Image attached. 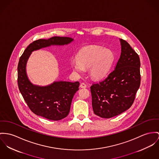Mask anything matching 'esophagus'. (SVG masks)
Here are the masks:
<instances>
[{"instance_id":"1","label":"esophagus","mask_w":159,"mask_h":159,"mask_svg":"<svg viewBox=\"0 0 159 159\" xmlns=\"http://www.w3.org/2000/svg\"><path fill=\"white\" fill-rule=\"evenodd\" d=\"M80 87L82 88H86V85L85 84H84V83H81L80 85Z\"/></svg>"}]
</instances>
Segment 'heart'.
<instances>
[{
  "label": "heart",
  "instance_id": "heart-1",
  "mask_svg": "<svg viewBox=\"0 0 159 159\" xmlns=\"http://www.w3.org/2000/svg\"><path fill=\"white\" fill-rule=\"evenodd\" d=\"M113 52L98 45H88L80 49L77 55V60H73L70 65L75 73L81 74L89 68L90 75L100 79L105 77L114 61Z\"/></svg>",
  "mask_w": 159,
  "mask_h": 159
}]
</instances>
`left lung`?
Here are the masks:
<instances>
[{
	"instance_id": "1",
	"label": "left lung",
	"mask_w": 159,
	"mask_h": 159,
	"mask_svg": "<svg viewBox=\"0 0 159 159\" xmlns=\"http://www.w3.org/2000/svg\"><path fill=\"white\" fill-rule=\"evenodd\" d=\"M121 54L115 69L102 81L90 87L94 114L109 119L128 110L140 85L139 55L120 39Z\"/></svg>"
}]
</instances>
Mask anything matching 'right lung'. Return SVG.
<instances>
[{
    "label": "right lung",
    "mask_w": 159,
    "mask_h": 159,
    "mask_svg": "<svg viewBox=\"0 0 159 159\" xmlns=\"http://www.w3.org/2000/svg\"><path fill=\"white\" fill-rule=\"evenodd\" d=\"M72 41L71 37L58 36L35 40L25 49L18 63L17 83L25 101L33 112L51 120H59L68 115L80 84L59 81L46 86L33 85L27 77L26 64L33 51L51 45H67Z\"/></svg>",
    "instance_id": "add662e5"
}]
</instances>
